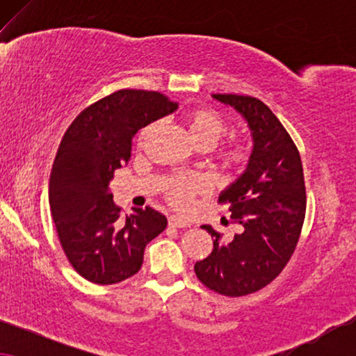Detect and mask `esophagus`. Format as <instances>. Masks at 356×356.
<instances>
[{
    "instance_id": "esophagus-1",
    "label": "esophagus",
    "mask_w": 356,
    "mask_h": 356,
    "mask_svg": "<svg viewBox=\"0 0 356 356\" xmlns=\"http://www.w3.org/2000/svg\"><path fill=\"white\" fill-rule=\"evenodd\" d=\"M168 225L177 227V228H184V227L191 225V223H189L188 220H184V218H181V217H178V216H170L168 217Z\"/></svg>"
}]
</instances>
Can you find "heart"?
I'll return each mask as SVG.
<instances>
[{"label": "heart", "mask_w": 356, "mask_h": 356, "mask_svg": "<svg viewBox=\"0 0 356 356\" xmlns=\"http://www.w3.org/2000/svg\"><path fill=\"white\" fill-rule=\"evenodd\" d=\"M188 133L197 147H212L220 140L228 131L225 116L212 108H196L186 115ZM155 124L145 126L140 133V140H145L154 133ZM246 149L240 140H230L218 152V159L225 167H240L246 160ZM209 189V181L202 177L177 178L168 184L167 196L170 202L177 207H188L193 196Z\"/></svg>", "instance_id": "obj_1"}]
</instances>
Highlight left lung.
Listing matches in <instances>:
<instances>
[{"mask_svg": "<svg viewBox=\"0 0 356 356\" xmlns=\"http://www.w3.org/2000/svg\"><path fill=\"white\" fill-rule=\"evenodd\" d=\"M248 121L252 152L245 173L220 194L243 232L232 241L211 225L213 250L194 266L207 289L225 296L254 293L284 270L300 240L306 211V188L300 152L284 124L259 99L213 94Z\"/></svg>", "mask_w": 356, "mask_h": 356, "instance_id": "8db88e82", "label": "left lung"}]
</instances>
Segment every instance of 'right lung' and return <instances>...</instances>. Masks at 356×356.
Returning <instances> with one entry per match:
<instances>
[{
  "label": "right lung",
  "instance_id": "add662e5",
  "mask_svg": "<svg viewBox=\"0 0 356 356\" xmlns=\"http://www.w3.org/2000/svg\"><path fill=\"white\" fill-rule=\"evenodd\" d=\"M177 108L160 92L121 89L82 110L63 136L48 201L63 251L86 280L111 285L138 274L147 243L167 227L152 207L121 217L108 184L134 134Z\"/></svg>",
  "mask_w": 356,
  "mask_h": 356
}]
</instances>
